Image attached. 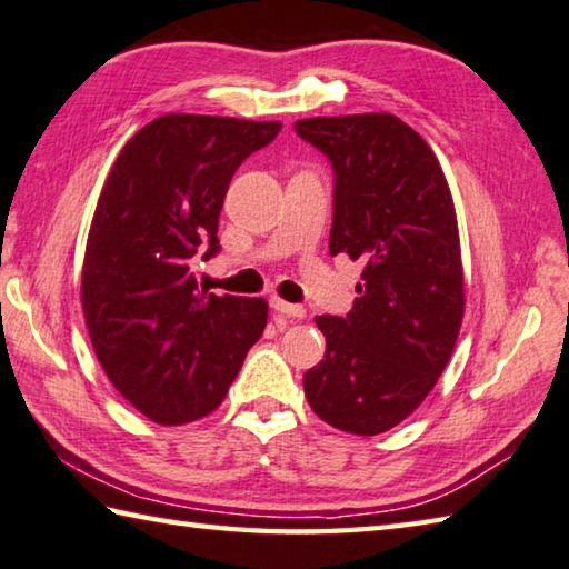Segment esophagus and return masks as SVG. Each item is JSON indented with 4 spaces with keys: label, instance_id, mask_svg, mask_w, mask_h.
Returning <instances> with one entry per match:
<instances>
[{
    "label": "esophagus",
    "instance_id": "obj_1",
    "mask_svg": "<svg viewBox=\"0 0 569 569\" xmlns=\"http://www.w3.org/2000/svg\"><path fill=\"white\" fill-rule=\"evenodd\" d=\"M270 307L274 309L277 315H282L287 319H305L307 317V309L302 305H292V302H284L282 297H270Z\"/></svg>",
    "mask_w": 569,
    "mask_h": 569
}]
</instances>
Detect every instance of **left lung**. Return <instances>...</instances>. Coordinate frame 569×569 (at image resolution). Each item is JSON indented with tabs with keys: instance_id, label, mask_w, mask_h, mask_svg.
<instances>
[{
	"instance_id": "1",
	"label": "left lung",
	"mask_w": 569,
	"mask_h": 569,
	"mask_svg": "<svg viewBox=\"0 0 569 569\" xmlns=\"http://www.w3.org/2000/svg\"><path fill=\"white\" fill-rule=\"evenodd\" d=\"M295 131L335 168L329 252L363 262L347 317H317L327 351L305 373L312 411L377 436L426 399L463 321L458 220L441 163L391 113L302 118Z\"/></svg>"
}]
</instances>
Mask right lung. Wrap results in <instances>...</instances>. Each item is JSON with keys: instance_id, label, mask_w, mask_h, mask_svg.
Instances as JSON below:
<instances>
[{"instance_id": "right-lung-1", "label": "right lung", "mask_w": 569, "mask_h": 569, "mask_svg": "<svg viewBox=\"0 0 569 569\" xmlns=\"http://www.w3.org/2000/svg\"><path fill=\"white\" fill-rule=\"evenodd\" d=\"M280 121L168 113L123 146L96 206L81 270L83 319L116 391L160 426L222 403L262 337V297L200 289L192 257L218 254L234 170Z\"/></svg>"}]
</instances>
